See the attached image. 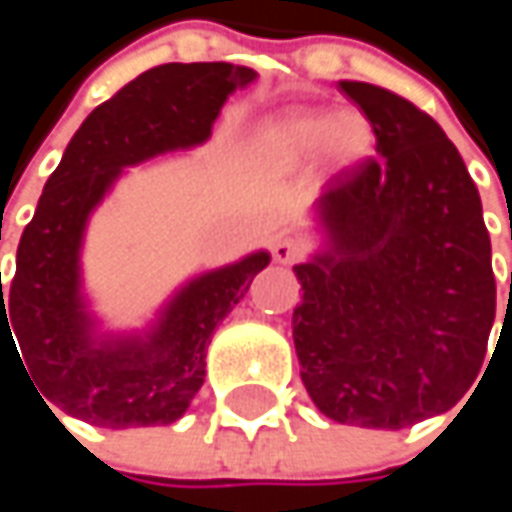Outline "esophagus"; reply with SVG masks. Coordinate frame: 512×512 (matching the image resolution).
Listing matches in <instances>:
<instances>
[{"label":"esophagus","mask_w":512,"mask_h":512,"mask_svg":"<svg viewBox=\"0 0 512 512\" xmlns=\"http://www.w3.org/2000/svg\"><path fill=\"white\" fill-rule=\"evenodd\" d=\"M272 257H275V263H281V266H293V263L302 260V246H299L296 240H290V237H278V240L272 243Z\"/></svg>","instance_id":"1"}]
</instances>
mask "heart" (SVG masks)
Returning <instances> with one entry per match:
<instances>
[{
  "label": "heart",
  "mask_w": 512,
  "mask_h": 512,
  "mask_svg": "<svg viewBox=\"0 0 512 512\" xmlns=\"http://www.w3.org/2000/svg\"><path fill=\"white\" fill-rule=\"evenodd\" d=\"M370 145V124L356 112H299L263 133V151L284 165H302L326 151L335 165L347 168L370 154Z\"/></svg>",
  "instance_id": "heart-1"
}]
</instances>
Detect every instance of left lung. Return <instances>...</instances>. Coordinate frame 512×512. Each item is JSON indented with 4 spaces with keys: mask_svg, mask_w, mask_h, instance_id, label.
Instances as JSON below:
<instances>
[{
    "mask_svg": "<svg viewBox=\"0 0 512 512\" xmlns=\"http://www.w3.org/2000/svg\"><path fill=\"white\" fill-rule=\"evenodd\" d=\"M341 91L367 115L376 156L314 204L323 249L293 266L302 284L293 344L326 418L403 430L457 406L483 367L492 246L445 130L379 85L341 82Z\"/></svg>",
    "mask_w": 512,
    "mask_h": 512,
    "instance_id": "8db88e82",
    "label": "left lung"
}]
</instances>
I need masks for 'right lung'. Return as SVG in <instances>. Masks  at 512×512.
Returning a JSON list of instances; mask_svg holds the SVG:
<instances>
[{
  "label": "right lung",
  "instance_id": "1",
  "mask_svg": "<svg viewBox=\"0 0 512 512\" xmlns=\"http://www.w3.org/2000/svg\"><path fill=\"white\" fill-rule=\"evenodd\" d=\"M255 76L252 67L228 61L159 64L100 103L70 139L20 237L8 299L0 278V361L5 338L11 347L17 334L24 353L17 358L26 361L44 403L109 430L171 424L189 409L204 385L216 326L269 255L255 252L195 275L145 335H100L82 296L79 252L88 216L121 171L204 145L225 100Z\"/></svg>",
  "mask_w": 512,
  "mask_h": 512
}]
</instances>
